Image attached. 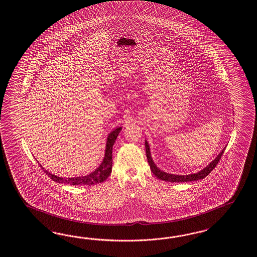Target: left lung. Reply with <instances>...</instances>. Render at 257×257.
<instances>
[{
  "mask_svg": "<svg viewBox=\"0 0 257 257\" xmlns=\"http://www.w3.org/2000/svg\"><path fill=\"white\" fill-rule=\"evenodd\" d=\"M226 146H224L223 150L218 154L217 157L214 158L211 163L207 165L205 168H203L201 171L195 172V173H190V174H185V175H180V174H172V173H169L166 171H162L158 168L156 163L154 162L153 158L151 156V149L148 142L145 140V151H146V157H147V160L148 163L150 166L152 172L154 173V175L156 177L162 180L165 182H171V183H184V182H193V181H198V180H201L204 179L210 172H211L215 166L217 165L218 161L221 159V157L223 156L224 150H225Z\"/></svg>",
  "mask_w": 257,
  "mask_h": 257,
  "instance_id": "obj_1",
  "label": "left lung"
}]
</instances>
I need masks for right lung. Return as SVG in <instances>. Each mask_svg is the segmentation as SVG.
Wrapping results in <instances>:
<instances>
[{"label":"right lung","mask_w":257,"mask_h":257,"mask_svg":"<svg viewBox=\"0 0 257 257\" xmlns=\"http://www.w3.org/2000/svg\"><path fill=\"white\" fill-rule=\"evenodd\" d=\"M122 130V125L116 126L114 130L110 132L106 139L105 153L104 158L102 159L101 163L99 167L92 171L91 173L85 175V176H78V177H59L55 174L46 171L45 168H43L42 165L40 167L43 169V171L46 172L48 177L51 178L53 181L59 183V184H72V185H77V184H99L104 182L107 178L110 176L112 172V146L115 143V140L117 138L119 133Z\"/></svg>","instance_id":"1"}]
</instances>
